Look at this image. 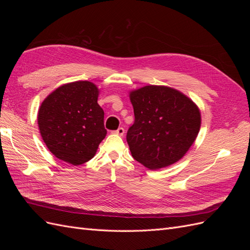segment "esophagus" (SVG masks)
I'll use <instances>...</instances> for the list:
<instances>
[{
  "label": "esophagus",
  "instance_id": "34e87169",
  "mask_svg": "<svg viewBox=\"0 0 250 250\" xmlns=\"http://www.w3.org/2000/svg\"><path fill=\"white\" fill-rule=\"evenodd\" d=\"M124 132H125V130H124L123 127H120V128H118L117 130L113 131V133H116V134H118V135H123Z\"/></svg>",
  "mask_w": 250,
  "mask_h": 250
}]
</instances>
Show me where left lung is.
Masks as SVG:
<instances>
[{
    "instance_id": "left-lung-1",
    "label": "left lung",
    "mask_w": 250,
    "mask_h": 250,
    "mask_svg": "<svg viewBox=\"0 0 250 250\" xmlns=\"http://www.w3.org/2000/svg\"><path fill=\"white\" fill-rule=\"evenodd\" d=\"M130 101L134 123L126 140L132 157L150 170L178 162L198 135L197 105L177 89L162 85L132 90Z\"/></svg>"
}]
</instances>
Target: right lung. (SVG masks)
<instances>
[{"label":"right lung","mask_w":250,"mask_h":250,"mask_svg":"<svg viewBox=\"0 0 250 250\" xmlns=\"http://www.w3.org/2000/svg\"><path fill=\"white\" fill-rule=\"evenodd\" d=\"M99 89L89 81L66 83L42 103L37 116L42 138L59 160L74 166L95 156L106 135Z\"/></svg>","instance_id":"1"}]
</instances>
